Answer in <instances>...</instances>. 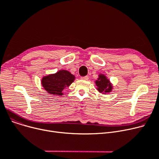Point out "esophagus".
<instances>
[{
    "label": "esophagus",
    "instance_id": "34e87169",
    "mask_svg": "<svg viewBox=\"0 0 159 159\" xmlns=\"http://www.w3.org/2000/svg\"><path fill=\"white\" fill-rule=\"evenodd\" d=\"M80 79L82 80H88V76H84V77H81Z\"/></svg>",
    "mask_w": 159,
    "mask_h": 159
}]
</instances>
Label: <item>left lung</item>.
<instances>
[{
    "mask_svg": "<svg viewBox=\"0 0 159 159\" xmlns=\"http://www.w3.org/2000/svg\"><path fill=\"white\" fill-rule=\"evenodd\" d=\"M96 85L97 86V89L99 92L104 93L106 94L107 92H110L111 90V86L110 83L104 75H100L98 80H96Z\"/></svg>",
    "mask_w": 159,
    "mask_h": 159,
    "instance_id": "8db88e82",
    "label": "left lung"
}]
</instances>
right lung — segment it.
<instances>
[{
	"mask_svg": "<svg viewBox=\"0 0 159 159\" xmlns=\"http://www.w3.org/2000/svg\"><path fill=\"white\" fill-rule=\"evenodd\" d=\"M75 80L74 75L69 71L61 70L55 74L43 77L42 84L49 93L54 95H62V90L68 87Z\"/></svg>",
	"mask_w": 159,
	"mask_h": 159,
	"instance_id": "add662e5",
	"label": "right lung"
}]
</instances>
